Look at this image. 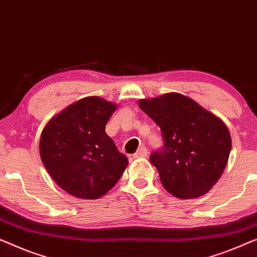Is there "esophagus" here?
<instances>
[{"instance_id":"34e87169","label":"esophagus","mask_w":257,"mask_h":257,"mask_svg":"<svg viewBox=\"0 0 257 257\" xmlns=\"http://www.w3.org/2000/svg\"><path fill=\"white\" fill-rule=\"evenodd\" d=\"M148 155V151H147V148L146 147H140L139 150L137 151V153L133 155L135 156L136 159H138V158H146V156Z\"/></svg>"}]
</instances>
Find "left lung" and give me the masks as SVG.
Segmentation results:
<instances>
[{
	"instance_id": "left-lung-1",
	"label": "left lung",
	"mask_w": 257,
	"mask_h": 257,
	"mask_svg": "<svg viewBox=\"0 0 257 257\" xmlns=\"http://www.w3.org/2000/svg\"><path fill=\"white\" fill-rule=\"evenodd\" d=\"M139 107L161 128L165 146L150 160L163 188L180 199L210 191L224 173L232 148L225 122L177 92L140 99Z\"/></svg>"
}]
</instances>
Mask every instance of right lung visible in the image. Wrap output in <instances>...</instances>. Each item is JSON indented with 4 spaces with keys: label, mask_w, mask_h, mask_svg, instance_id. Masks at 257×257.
Masks as SVG:
<instances>
[{
    "label": "right lung",
    "mask_w": 257,
    "mask_h": 257,
    "mask_svg": "<svg viewBox=\"0 0 257 257\" xmlns=\"http://www.w3.org/2000/svg\"><path fill=\"white\" fill-rule=\"evenodd\" d=\"M117 105L97 96L70 104L44 127L40 158L62 190L96 199L111 190L128 165L105 133Z\"/></svg>",
    "instance_id": "1"
}]
</instances>
